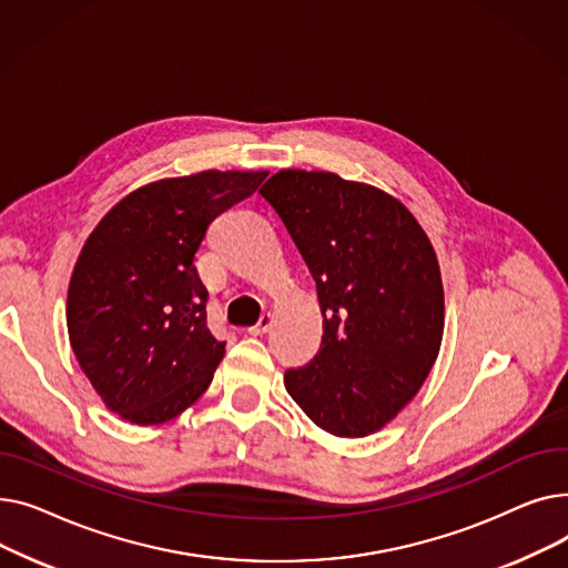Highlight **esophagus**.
Wrapping results in <instances>:
<instances>
[{"instance_id":"obj_1","label":"esophagus","mask_w":568,"mask_h":568,"mask_svg":"<svg viewBox=\"0 0 568 568\" xmlns=\"http://www.w3.org/2000/svg\"><path fill=\"white\" fill-rule=\"evenodd\" d=\"M272 313H264L260 320H257V324H253L251 329H248V334L251 336H262V334H266L268 332V326H272Z\"/></svg>"}]
</instances>
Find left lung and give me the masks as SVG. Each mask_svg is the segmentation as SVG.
Masks as SVG:
<instances>
[{"label": "left lung", "mask_w": 568, "mask_h": 568, "mask_svg": "<svg viewBox=\"0 0 568 568\" xmlns=\"http://www.w3.org/2000/svg\"><path fill=\"white\" fill-rule=\"evenodd\" d=\"M317 285L322 345L285 373L308 419L336 437L389 424L424 386L444 336V287L428 234L386 191L336 172L281 170L260 189Z\"/></svg>", "instance_id": "left-lung-1"}]
</instances>
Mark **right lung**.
<instances>
[{"mask_svg": "<svg viewBox=\"0 0 568 568\" xmlns=\"http://www.w3.org/2000/svg\"><path fill=\"white\" fill-rule=\"evenodd\" d=\"M266 170L165 176L119 200L75 260L67 326L103 405L135 426L191 407L225 354L206 326L195 255L219 214L248 197Z\"/></svg>", "mask_w": 568, "mask_h": 568, "instance_id": "obj_1", "label": "right lung"}]
</instances>
